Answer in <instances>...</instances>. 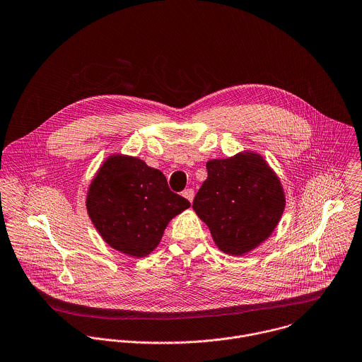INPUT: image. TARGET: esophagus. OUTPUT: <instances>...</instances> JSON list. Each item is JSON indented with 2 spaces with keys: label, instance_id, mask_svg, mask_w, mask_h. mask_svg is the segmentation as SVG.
<instances>
[{
  "label": "esophagus",
  "instance_id": "obj_1",
  "mask_svg": "<svg viewBox=\"0 0 362 362\" xmlns=\"http://www.w3.org/2000/svg\"><path fill=\"white\" fill-rule=\"evenodd\" d=\"M182 197L187 198L189 202H192V201H194V197H195V192H194L192 188H187V189L182 191Z\"/></svg>",
  "mask_w": 362,
  "mask_h": 362
}]
</instances>
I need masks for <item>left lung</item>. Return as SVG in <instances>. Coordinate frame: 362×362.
<instances>
[{
	"label": "left lung",
	"mask_w": 362,
	"mask_h": 362,
	"mask_svg": "<svg viewBox=\"0 0 362 362\" xmlns=\"http://www.w3.org/2000/svg\"><path fill=\"white\" fill-rule=\"evenodd\" d=\"M206 170L208 178L192 208L223 252L241 255L278 225L285 208L281 182L265 161L251 153L211 160Z\"/></svg>",
	"instance_id": "left-lung-1"
}]
</instances>
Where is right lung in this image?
<instances>
[{
    "mask_svg": "<svg viewBox=\"0 0 362 362\" xmlns=\"http://www.w3.org/2000/svg\"><path fill=\"white\" fill-rule=\"evenodd\" d=\"M189 205L168 188L161 171L126 156L103 164L87 197L88 215L103 239L132 257L151 252L168 222Z\"/></svg>",
    "mask_w": 362,
    "mask_h": 362,
    "instance_id": "add662e5",
    "label": "right lung"
}]
</instances>
